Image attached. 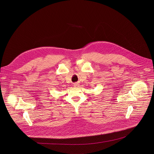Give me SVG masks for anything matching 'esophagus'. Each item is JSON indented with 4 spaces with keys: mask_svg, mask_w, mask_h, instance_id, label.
I'll return each instance as SVG.
<instances>
[{
    "mask_svg": "<svg viewBox=\"0 0 154 154\" xmlns=\"http://www.w3.org/2000/svg\"><path fill=\"white\" fill-rule=\"evenodd\" d=\"M74 87H78V86H79V84L77 83H75L74 84Z\"/></svg>",
    "mask_w": 154,
    "mask_h": 154,
    "instance_id": "obj_1",
    "label": "esophagus"
}]
</instances>
